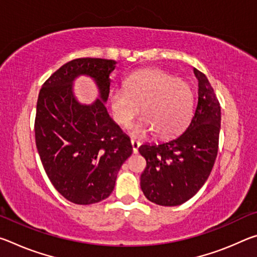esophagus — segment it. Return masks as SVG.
I'll use <instances>...</instances> for the list:
<instances>
[{
    "mask_svg": "<svg viewBox=\"0 0 257 257\" xmlns=\"http://www.w3.org/2000/svg\"><path fill=\"white\" fill-rule=\"evenodd\" d=\"M132 146H133L134 154H137L139 146H141V143H139L138 141H135V139H132Z\"/></svg>",
    "mask_w": 257,
    "mask_h": 257,
    "instance_id": "esophagus-1",
    "label": "esophagus"
}]
</instances>
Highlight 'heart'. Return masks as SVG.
I'll use <instances>...</instances> for the list:
<instances>
[{"label": "heart", "instance_id": "b5f03b06", "mask_svg": "<svg viewBox=\"0 0 257 257\" xmlns=\"http://www.w3.org/2000/svg\"><path fill=\"white\" fill-rule=\"evenodd\" d=\"M112 115L121 125H128L139 111L141 116L130 127L135 137L155 132L159 137L179 134L193 115L194 90L188 82L161 69H143L133 72L124 87L110 93Z\"/></svg>", "mask_w": 257, "mask_h": 257}]
</instances>
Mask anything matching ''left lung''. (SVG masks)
<instances>
[{
    "label": "left lung",
    "instance_id": "obj_1",
    "mask_svg": "<svg viewBox=\"0 0 257 257\" xmlns=\"http://www.w3.org/2000/svg\"><path fill=\"white\" fill-rule=\"evenodd\" d=\"M198 102L189 124L180 135L158 144H144L146 160L141 188L161 206H177L190 199L205 184L214 165L221 128V107L206 76L194 68Z\"/></svg>",
    "mask_w": 257,
    "mask_h": 257
}]
</instances>
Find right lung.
<instances>
[{
    "mask_svg": "<svg viewBox=\"0 0 257 257\" xmlns=\"http://www.w3.org/2000/svg\"><path fill=\"white\" fill-rule=\"evenodd\" d=\"M114 60L81 58L58 69L38 95L35 139L47 177L64 198L89 205L107 198L116 176L133 153L127 135L107 113L110 75ZM93 79L99 97L90 104L77 101L73 82Z\"/></svg>",
    "mask_w": 257,
    "mask_h": 257,
    "instance_id": "1",
    "label": "right lung"
}]
</instances>
